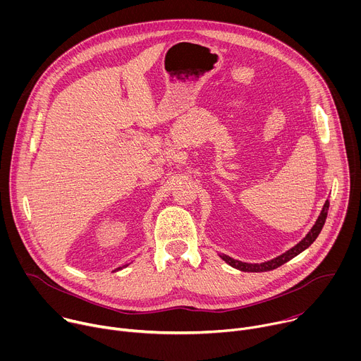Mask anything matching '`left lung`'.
<instances>
[{"mask_svg": "<svg viewBox=\"0 0 361 361\" xmlns=\"http://www.w3.org/2000/svg\"><path fill=\"white\" fill-rule=\"evenodd\" d=\"M329 205H330V202H329V200H327L326 204H324L323 210H322V213H320V216H319V219H317V221H316V224H314L313 228L310 230V233H308L297 245H294L293 248H290L288 251H286L284 254L276 257V259H273V260H270V262L260 263V264H250V263H243V262L234 260V259H231V257L224 255V254H220V257H221V259H223L227 264H230L231 267H234V269H237V270H240V271L263 273V271L274 270V269L283 266L284 263L290 262L291 259H294L295 255H298L301 251H304L307 247H310V245L313 244V241L319 237V234H320V231H322V228H323V226H324V223H326L327 212H329Z\"/></svg>", "mask_w": 361, "mask_h": 361, "instance_id": "1", "label": "left lung"}]
</instances>
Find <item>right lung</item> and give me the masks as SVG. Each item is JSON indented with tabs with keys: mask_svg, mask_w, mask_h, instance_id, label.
Instances as JSON below:
<instances>
[{
	"mask_svg": "<svg viewBox=\"0 0 361 361\" xmlns=\"http://www.w3.org/2000/svg\"><path fill=\"white\" fill-rule=\"evenodd\" d=\"M117 270H120V269H117Z\"/></svg>",
	"mask_w": 361,
	"mask_h": 361,
	"instance_id": "1",
	"label": "right lung"
}]
</instances>
